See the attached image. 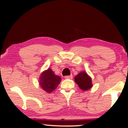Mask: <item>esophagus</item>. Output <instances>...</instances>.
I'll return each instance as SVG.
<instances>
[{
	"label": "esophagus",
	"instance_id": "34e87169",
	"mask_svg": "<svg viewBox=\"0 0 128 128\" xmlns=\"http://www.w3.org/2000/svg\"><path fill=\"white\" fill-rule=\"evenodd\" d=\"M65 78H66V79H72V76L70 75L65 76Z\"/></svg>",
	"mask_w": 128,
	"mask_h": 128
}]
</instances>
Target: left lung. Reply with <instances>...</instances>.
<instances>
[{
  "mask_svg": "<svg viewBox=\"0 0 128 128\" xmlns=\"http://www.w3.org/2000/svg\"><path fill=\"white\" fill-rule=\"evenodd\" d=\"M74 80H75L76 83L83 91L88 90L92 86L91 78L85 72H80L78 75L76 76Z\"/></svg>",
  "mask_w": 128,
  "mask_h": 128,
  "instance_id": "left-lung-1",
  "label": "left lung"
}]
</instances>
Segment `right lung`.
I'll return each mask as SVG.
<instances>
[{"label":"right lung","mask_w":128,"mask_h":128,"mask_svg":"<svg viewBox=\"0 0 128 128\" xmlns=\"http://www.w3.org/2000/svg\"><path fill=\"white\" fill-rule=\"evenodd\" d=\"M60 76H56L52 70H48L42 73L40 77V85L47 92H51L56 88L61 82Z\"/></svg>","instance_id":"add662e5"}]
</instances>
